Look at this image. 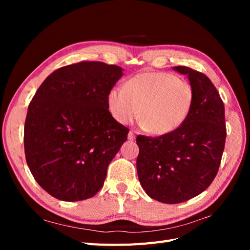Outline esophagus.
Returning a JSON list of instances; mask_svg holds the SVG:
<instances>
[{"label":"esophagus","instance_id":"1","mask_svg":"<svg viewBox=\"0 0 250 250\" xmlns=\"http://www.w3.org/2000/svg\"><path fill=\"white\" fill-rule=\"evenodd\" d=\"M128 140H129V141H134L135 140V135H134L133 131H129V133H128Z\"/></svg>","mask_w":250,"mask_h":250}]
</instances>
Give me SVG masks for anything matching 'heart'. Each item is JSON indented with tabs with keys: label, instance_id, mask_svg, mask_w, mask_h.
Segmentation results:
<instances>
[{
	"label": "heart",
	"instance_id": "heart-1",
	"mask_svg": "<svg viewBox=\"0 0 250 250\" xmlns=\"http://www.w3.org/2000/svg\"><path fill=\"white\" fill-rule=\"evenodd\" d=\"M194 103V89L188 81L165 72H144L113 87L107 95L111 117L121 124L137 118L155 135L168 134L181 126Z\"/></svg>",
	"mask_w": 250,
	"mask_h": 250
}]
</instances>
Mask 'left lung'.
Wrapping results in <instances>:
<instances>
[{"instance_id":"8db88e82","label":"left lung","mask_w":250,"mask_h":250,"mask_svg":"<svg viewBox=\"0 0 250 250\" xmlns=\"http://www.w3.org/2000/svg\"><path fill=\"white\" fill-rule=\"evenodd\" d=\"M187 75L194 103L176 130L158 138L139 135L137 170L150 198L180 203L199 195L217 175L225 145L224 104L206 75L187 66H174Z\"/></svg>"}]
</instances>
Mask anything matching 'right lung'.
Listing matches in <instances>:
<instances>
[{
	"instance_id": "obj_1",
	"label": "right lung",
	"mask_w": 250,
	"mask_h": 250,
	"mask_svg": "<svg viewBox=\"0 0 250 250\" xmlns=\"http://www.w3.org/2000/svg\"><path fill=\"white\" fill-rule=\"evenodd\" d=\"M118 65L82 62L53 72L30 102L24 129L27 165L44 191L62 201L93 197L128 128L110 115L107 95Z\"/></svg>"
}]
</instances>
